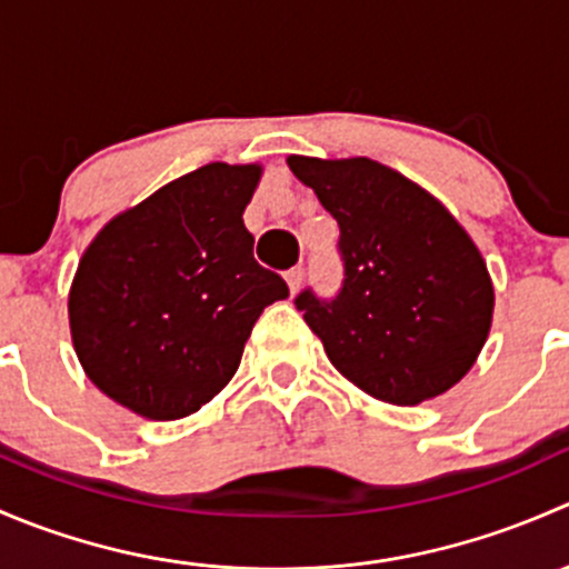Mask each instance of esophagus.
Masks as SVG:
<instances>
[{
	"label": "esophagus",
	"mask_w": 569,
	"mask_h": 569,
	"mask_svg": "<svg viewBox=\"0 0 569 569\" xmlns=\"http://www.w3.org/2000/svg\"><path fill=\"white\" fill-rule=\"evenodd\" d=\"M302 280H306V269H302V267H291L289 272H286V283H289L291 291L300 289Z\"/></svg>",
	"instance_id": "1"
}]
</instances>
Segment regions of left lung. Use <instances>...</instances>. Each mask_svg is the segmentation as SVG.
Segmentation results:
<instances>
[{
    "label": "left lung",
    "mask_w": 569,
    "mask_h": 569,
    "mask_svg": "<svg viewBox=\"0 0 569 569\" xmlns=\"http://www.w3.org/2000/svg\"><path fill=\"white\" fill-rule=\"evenodd\" d=\"M338 222L341 289L295 297L330 363L391 405L449 391L485 347L487 263L460 222L418 183L371 159L289 157Z\"/></svg>",
    "instance_id": "1"
}]
</instances>
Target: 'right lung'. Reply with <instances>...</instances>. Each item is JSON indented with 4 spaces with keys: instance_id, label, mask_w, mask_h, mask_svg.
Here are the masks:
<instances>
[{
    "instance_id": "obj_1",
    "label": "right lung",
    "mask_w": 569,
    "mask_h": 569,
    "mask_svg": "<svg viewBox=\"0 0 569 569\" xmlns=\"http://www.w3.org/2000/svg\"><path fill=\"white\" fill-rule=\"evenodd\" d=\"M256 164H203L107 222L79 261L68 317L109 399L173 421L217 396L267 306L289 286L252 258Z\"/></svg>"
}]
</instances>
